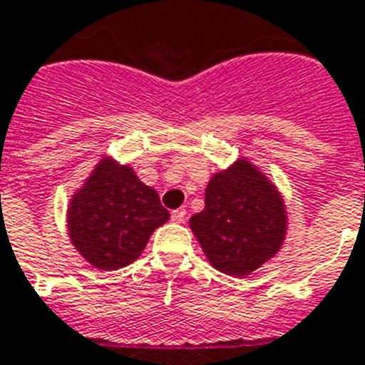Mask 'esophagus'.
I'll return each instance as SVG.
<instances>
[{
    "label": "esophagus",
    "instance_id": "34e87169",
    "mask_svg": "<svg viewBox=\"0 0 365 365\" xmlns=\"http://www.w3.org/2000/svg\"><path fill=\"white\" fill-rule=\"evenodd\" d=\"M183 220H185V210H172V222L182 224Z\"/></svg>",
    "mask_w": 365,
    "mask_h": 365
}]
</instances>
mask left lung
Here are the masks:
<instances>
[{
	"label": "left lung",
	"instance_id": "obj_1",
	"mask_svg": "<svg viewBox=\"0 0 365 365\" xmlns=\"http://www.w3.org/2000/svg\"><path fill=\"white\" fill-rule=\"evenodd\" d=\"M189 227L214 268L245 277L283 247L287 208L275 183L250 160L237 158L210 178L205 208L189 218Z\"/></svg>",
	"mask_w": 365,
	"mask_h": 365
}]
</instances>
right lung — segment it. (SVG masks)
Here are the masks:
<instances>
[{
	"instance_id": "add662e5",
	"label": "right lung",
	"mask_w": 365,
	"mask_h": 365,
	"mask_svg": "<svg viewBox=\"0 0 365 365\" xmlns=\"http://www.w3.org/2000/svg\"><path fill=\"white\" fill-rule=\"evenodd\" d=\"M168 218L157 191L132 166L105 157L72 195L66 230L74 249L93 268L118 269L143 252L151 233Z\"/></svg>"
}]
</instances>
